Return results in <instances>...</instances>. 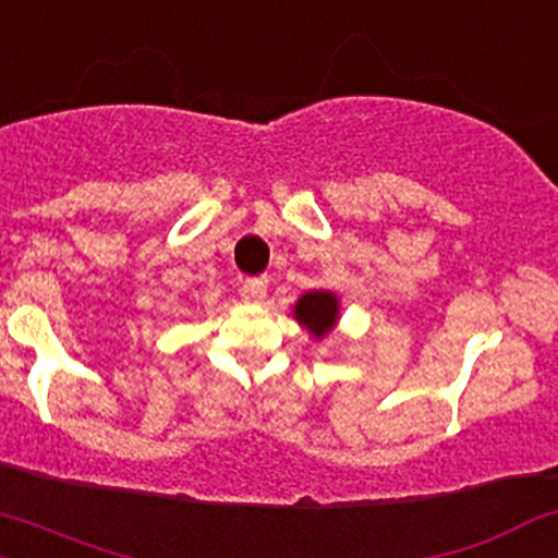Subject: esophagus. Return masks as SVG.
<instances>
[{
    "mask_svg": "<svg viewBox=\"0 0 558 558\" xmlns=\"http://www.w3.org/2000/svg\"><path fill=\"white\" fill-rule=\"evenodd\" d=\"M264 296H267V280H264V278L245 280V286H243V299H245V302L259 304V302H264Z\"/></svg>",
    "mask_w": 558,
    "mask_h": 558,
    "instance_id": "obj_1",
    "label": "esophagus"
}]
</instances>
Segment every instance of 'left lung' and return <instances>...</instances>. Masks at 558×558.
I'll return each mask as SVG.
<instances>
[{
  "instance_id": "8db88e82",
  "label": "left lung",
  "mask_w": 558,
  "mask_h": 558,
  "mask_svg": "<svg viewBox=\"0 0 558 558\" xmlns=\"http://www.w3.org/2000/svg\"><path fill=\"white\" fill-rule=\"evenodd\" d=\"M294 318L313 339H326L339 324V296L333 291L315 289L294 302Z\"/></svg>"
}]
</instances>
